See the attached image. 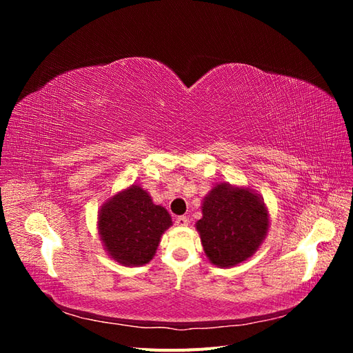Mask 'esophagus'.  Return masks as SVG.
Instances as JSON below:
<instances>
[{
  "label": "esophagus",
  "mask_w": 353,
  "mask_h": 353,
  "mask_svg": "<svg viewBox=\"0 0 353 353\" xmlns=\"http://www.w3.org/2000/svg\"><path fill=\"white\" fill-rule=\"evenodd\" d=\"M188 222H190V219H188V216H176L175 218V223L176 225H179V227H185V225H188Z\"/></svg>",
  "instance_id": "esophagus-1"
}]
</instances>
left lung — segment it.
Returning a JSON list of instances; mask_svg holds the SVG:
<instances>
[{"label":"left lung","mask_w":353,"mask_h":353,"mask_svg":"<svg viewBox=\"0 0 353 353\" xmlns=\"http://www.w3.org/2000/svg\"><path fill=\"white\" fill-rule=\"evenodd\" d=\"M196 227L212 263L232 266L259 248L268 230V213L250 190L219 184L205 199Z\"/></svg>","instance_id":"8db88e82"}]
</instances>
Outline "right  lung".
I'll return each instance as SVG.
<instances>
[{
  "label": "right lung",
  "instance_id": "right-lung-1",
  "mask_svg": "<svg viewBox=\"0 0 353 353\" xmlns=\"http://www.w3.org/2000/svg\"><path fill=\"white\" fill-rule=\"evenodd\" d=\"M170 223L166 209L153 205L141 187L132 185L103 206L99 230L116 262L138 266L152 261L160 237Z\"/></svg>",
  "mask_w": 353,
  "mask_h": 353
}]
</instances>
